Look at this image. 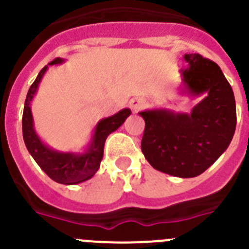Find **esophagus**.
Returning a JSON list of instances; mask_svg holds the SVG:
<instances>
[{
  "label": "esophagus",
  "mask_w": 249,
  "mask_h": 249,
  "mask_svg": "<svg viewBox=\"0 0 249 249\" xmlns=\"http://www.w3.org/2000/svg\"><path fill=\"white\" fill-rule=\"evenodd\" d=\"M146 102L145 99L142 98H132L131 101H130V107H131L132 111H135V113H138L139 110H141V109L145 107Z\"/></svg>",
  "instance_id": "obj_1"
}]
</instances>
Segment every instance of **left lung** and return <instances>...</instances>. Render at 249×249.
<instances>
[{
  "label": "left lung",
  "mask_w": 249,
  "mask_h": 249,
  "mask_svg": "<svg viewBox=\"0 0 249 249\" xmlns=\"http://www.w3.org/2000/svg\"><path fill=\"white\" fill-rule=\"evenodd\" d=\"M180 92L204 98L189 114L168 109L140 111L145 120L141 150L155 169L196 177L226 151L236 130L233 90L219 65L199 54L183 56Z\"/></svg>",
  "instance_id": "8db88e82"
}]
</instances>
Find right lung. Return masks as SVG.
Wrapping results in <instances>:
<instances>
[{
  "mask_svg": "<svg viewBox=\"0 0 249 249\" xmlns=\"http://www.w3.org/2000/svg\"><path fill=\"white\" fill-rule=\"evenodd\" d=\"M64 61V59L57 57L49 65L50 66L51 65H59ZM48 69V66L41 69L36 81L28 90L22 119L23 139H24V143L32 157L36 160L39 167L51 179L66 185L78 184V183L89 179L96 174L101 166L102 159H103L104 143H106L107 138L109 136V134L115 131L118 127L124 124L125 119L131 114V110L129 108L122 109L111 117L99 120L94 127L92 139H90L85 152H61V151L49 147L40 140L34 129V120L33 115H32V109H30V104L36 96L39 83Z\"/></svg>",
  "mask_w": 249,
  "mask_h": 249,
  "instance_id": "right-lung-1",
  "label": "right lung"
}]
</instances>
